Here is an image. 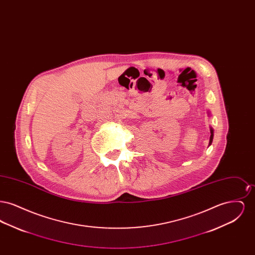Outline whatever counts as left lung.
<instances>
[{
    "label": "left lung",
    "instance_id": "1",
    "mask_svg": "<svg viewBox=\"0 0 255 255\" xmlns=\"http://www.w3.org/2000/svg\"><path fill=\"white\" fill-rule=\"evenodd\" d=\"M207 113H208V116H210V112L207 111ZM213 135H214V130H213L212 127H210V137H209V143H208V146L211 145V143H212Z\"/></svg>",
    "mask_w": 255,
    "mask_h": 255
}]
</instances>
